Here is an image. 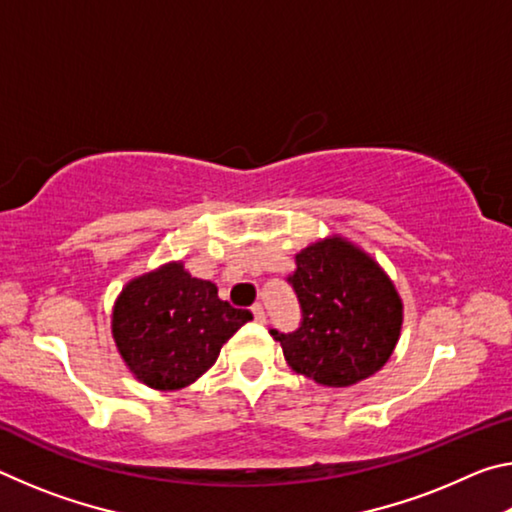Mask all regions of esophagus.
Instances as JSON below:
<instances>
[{
  "label": "esophagus",
  "mask_w": 512,
  "mask_h": 512,
  "mask_svg": "<svg viewBox=\"0 0 512 512\" xmlns=\"http://www.w3.org/2000/svg\"><path fill=\"white\" fill-rule=\"evenodd\" d=\"M253 316H255L257 323H264V320H266V311H264V307H262V305H253Z\"/></svg>",
  "instance_id": "obj_1"
}]
</instances>
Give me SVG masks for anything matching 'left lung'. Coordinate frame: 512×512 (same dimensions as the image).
Wrapping results in <instances>:
<instances>
[{
    "instance_id": "8db88e82",
    "label": "left lung",
    "mask_w": 512,
    "mask_h": 512,
    "mask_svg": "<svg viewBox=\"0 0 512 512\" xmlns=\"http://www.w3.org/2000/svg\"><path fill=\"white\" fill-rule=\"evenodd\" d=\"M302 320L291 334L271 329L298 375L348 388L375 375L400 341L404 305L391 277L366 250L341 235L296 255L289 277Z\"/></svg>"
}]
</instances>
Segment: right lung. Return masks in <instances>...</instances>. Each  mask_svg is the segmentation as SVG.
<instances>
[{"label":"right lung","mask_w":512,"mask_h":512,"mask_svg":"<svg viewBox=\"0 0 512 512\" xmlns=\"http://www.w3.org/2000/svg\"><path fill=\"white\" fill-rule=\"evenodd\" d=\"M253 320L183 262L133 277L112 307V339L126 368L153 391H180L210 370L223 343Z\"/></svg>","instance_id":"1"}]
</instances>
